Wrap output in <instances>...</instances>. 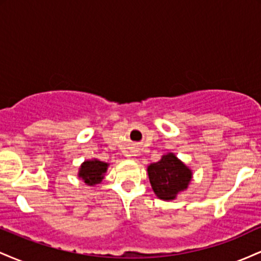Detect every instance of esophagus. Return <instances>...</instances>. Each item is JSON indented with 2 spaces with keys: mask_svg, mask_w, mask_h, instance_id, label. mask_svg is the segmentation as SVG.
<instances>
[{
  "mask_svg": "<svg viewBox=\"0 0 261 261\" xmlns=\"http://www.w3.org/2000/svg\"><path fill=\"white\" fill-rule=\"evenodd\" d=\"M133 155H134V154H128V155H127V157H133Z\"/></svg>",
  "mask_w": 261,
  "mask_h": 261,
  "instance_id": "esophagus-1",
  "label": "esophagus"
}]
</instances>
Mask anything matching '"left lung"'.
<instances>
[{
    "mask_svg": "<svg viewBox=\"0 0 261 261\" xmlns=\"http://www.w3.org/2000/svg\"><path fill=\"white\" fill-rule=\"evenodd\" d=\"M147 173L155 196L163 201L175 200L179 194L187 190L193 179V170L173 152L163 154L160 161L149 164Z\"/></svg>",
    "mask_w": 261,
    "mask_h": 261,
    "instance_id": "obj_1",
    "label": "left lung"
}]
</instances>
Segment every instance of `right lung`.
I'll use <instances>...</instances> for the list:
<instances>
[{
  "label": "right lung",
  "instance_id": "obj_1",
  "mask_svg": "<svg viewBox=\"0 0 261 261\" xmlns=\"http://www.w3.org/2000/svg\"><path fill=\"white\" fill-rule=\"evenodd\" d=\"M109 163L101 162L97 158H92V160H87L81 164L79 169V178L82 179L89 187H94V185L99 184L104 179Z\"/></svg>",
  "mask_w": 261,
  "mask_h": 261
}]
</instances>
